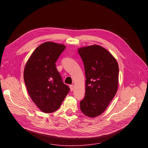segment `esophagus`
Masks as SVG:
<instances>
[{"mask_svg":"<svg viewBox=\"0 0 148 148\" xmlns=\"http://www.w3.org/2000/svg\"><path fill=\"white\" fill-rule=\"evenodd\" d=\"M70 90L72 91L74 89V85L73 84H71L70 85Z\"/></svg>","mask_w":148,"mask_h":148,"instance_id":"34e87169","label":"esophagus"}]
</instances>
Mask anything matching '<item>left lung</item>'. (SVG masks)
I'll return each instance as SVG.
<instances>
[{"mask_svg":"<svg viewBox=\"0 0 148 148\" xmlns=\"http://www.w3.org/2000/svg\"><path fill=\"white\" fill-rule=\"evenodd\" d=\"M86 76V91L80 109L89 117L104 112L117 91L119 65L104 47L92 45L78 49Z\"/></svg>","mask_w":148,"mask_h":148,"instance_id":"obj_1","label":"left lung"}]
</instances>
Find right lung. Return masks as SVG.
Masks as SVG:
<instances>
[{"label": "right lung", "instance_id": "1", "mask_svg": "<svg viewBox=\"0 0 148 148\" xmlns=\"http://www.w3.org/2000/svg\"><path fill=\"white\" fill-rule=\"evenodd\" d=\"M65 46L46 42L38 46L26 62L24 80L29 95L43 112L52 113L59 108L70 88L64 84L56 62Z\"/></svg>", "mask_w": 148, "mask_h": 148}]
</instances>
